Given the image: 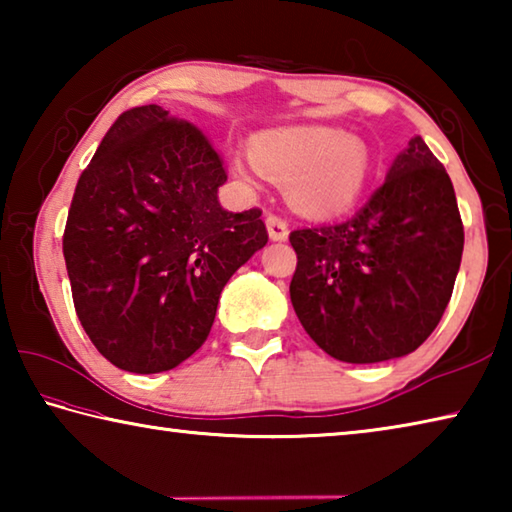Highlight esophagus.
Instances as JSON below:
<instances>
[{
    "label": "esophagus",
    "instance_id": "obj_1",
    "mask_svg": "<svg viewBox=\"0 0 512 512\" xmlns=\"http://www.w3.org/2000/svg\"><path fill=\"white\" fill-rule=\"evenodd\" d=\"M266 230H268V237L273 241H284L289 237V223L277 214L266 216Z\"/></svg>",
    "mask_w": 512,
    "mask_h": 512
}]
</instances>
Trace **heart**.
I'll return each mask as SVG.
<instances>
[{
  "instance_id": "obj_1",
  "label": "heart",
  "mask_w": 512,
  "mask_h": 512,
  "mask_svg": "<svg viewBox=\"0 0 512 512\" xmlns=\"http://www.w3.org/2000/svg\"><path fill=\"white\" fill-rule=\"evenodd\" d=\"M237 176L255 183L271 176L289 183V201L300 214L329 216L348 210L370 178L366 144L332 126H293L259 135L253 155H235Z\"/></svg>"
}]
</instances>
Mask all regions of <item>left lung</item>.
Instances as JSON below:
<instances>
[{"label": "left lung", "mask_w": 512, "mask_h": 512, "mask_svg": "<svg viewBox=\"0 0 512 512\" xmlns=\"http://www.w3.org/2000/svg\"><path fill=\"white\" fill-rule=\"evenodd\" d=\"M291 302L329 357L377 363L418 350L443 318L463 255L454 185L413 137L350 219L289 235Z\"/></svg>", "instance_id": "left-lung-1"}]
</instances>
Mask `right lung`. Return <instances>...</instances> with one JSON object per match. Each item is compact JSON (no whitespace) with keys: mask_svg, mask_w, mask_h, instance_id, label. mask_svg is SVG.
<instances>
[{"mask_svg":"<svg viewBox=\"0 0 512 512\" xmlns=\"http://www.w3.org/2000/svg\"><path fill=\"white\" fill-rule=\"evenodd\" d=\"M221 155L160 106L121 112L81 173L63 235L74 309L121 370L151 375L192 357L225 284L268 232L262 210L228 212Z\"/></svg>","mask_w":512,"mask_h":512,"instance_id":"1","label":"right lung"}]
</instances>
